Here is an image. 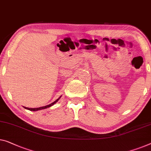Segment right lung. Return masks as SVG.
Here are the masks:
<instances>
[{
  "mask_svg": "<svg viewBox=\"0 0 151 151\" xmlns=\"http://www.w3.org/2000/svg\"><path fill=\"white\" fill-rule=\"evenodd\" d=\"M61 98V96L60 97L57 99L55 101H54L53 103H51V104H49V105H47V106H42V107H39V108H35V109H30V108H27V107H24V109H26L27 110H29V111H39V110H42V109H47V108H49L51 106H53L54 104H55L56 102H58V100H59V99Z\"/></svg>",
  "mask_w": 151,
  "mask_h": 151,
  "instance_id": "add662e5",
  "label": "right lung"
}]
</instances>
